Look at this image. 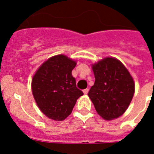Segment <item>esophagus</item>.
Returning <instances> with one entry per match:
<instances>
[{
    "label": "esophagus",
    "mask_w": 154,
    "mask_h": 154,
    "mask_svg": "<svg viewBox=\"0 0 154 154\" xmlns=\"http://www.w3.org/2000/svg\"><path fill=\"white\" fill-rule=\"evenodd\" d=\"M83 92H84V94H85V95H86V94H88V92H89V89H84Z\"/></svg>",
    "instance_id": "obj_1"
}]
</instances>
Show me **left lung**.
Listing matches in <instances>:
<instances>
[{"instance_id":"left-lung-1","label":"left lung","mask_w":154,"mask_h":154,"mask_svg":"<svg viewBox=\"0 0 154 154\" xmlns=\"http://www.w3.org/2000/svg\"><path fill=\"white\" fill-rule=\"evenodd\" d=\"M95 83L88 96L96 112L106 120L123 115L131 103L135 85L126 68L115 58H106L92 65Z\"/></svg>"}]
</instances>
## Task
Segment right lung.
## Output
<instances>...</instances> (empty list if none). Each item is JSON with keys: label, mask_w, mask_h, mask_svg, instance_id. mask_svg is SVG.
I'll use <instances>...</instances> for the list:
<instances>
[{"label": "right lung", "mask_w": 154, "mask_h": 154, "mask_svg": "<svg viewBox=\"0 0 154 154\" xmlns=\"http://www.w3.org/2000/svg\"><path fill=\"white\" fill-rule=\"evenodd\" d=\"M75 65V61L65 55H55L42 64L33 76L31 89L35 102L50 119L64 120L83 95L72 75Z\"/></svg>", "instance_id": "1"}]
</instances>
